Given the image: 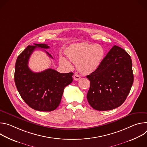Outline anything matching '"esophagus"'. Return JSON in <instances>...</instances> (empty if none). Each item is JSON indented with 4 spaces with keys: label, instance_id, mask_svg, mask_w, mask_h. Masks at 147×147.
Here are the masks:
<instances>
[{
    "label": "esophagus",
    "instance_id": "1",
    "mask_svg": "<svg viewBox=\"0 0 147 147\" xmlns=\"http://www.w3.org/2000/svg\"><path fill=\"white\" fill-rule=\"evenodd\" d=\"M80 78H81V77L80 76V75H78V74H75L74 75V76H73V78H74V80H76V81H78V80L80 79Z\"/></svg>",
    "mask_w": 147,
    "mask_h": 147
}]
</instances>
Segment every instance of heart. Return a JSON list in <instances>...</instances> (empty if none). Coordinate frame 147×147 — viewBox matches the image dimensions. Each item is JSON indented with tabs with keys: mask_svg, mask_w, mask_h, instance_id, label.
Returning <instances> with one entry per match:
<instances>
[{
	"mask_svg": "<svg viewBox=\"0 0 147 147\" xmlns=\"http://www.w3.org/2000/svg\"><path fill=\"white\" fill-rule=\"evenodd\" d=\"M66 53L69 59L77 65L80 72L88 74L95 71L99 66L104 56V49L100 45L80 42L69 47ZM60 60L65 65L70 66L66 58L61 57Z\"/></svg>",
	"mask_w": 147,
	"mask_h": 147,
	"instance_id": "b5f03b06",
	"label": "heart"
}]
</instances>
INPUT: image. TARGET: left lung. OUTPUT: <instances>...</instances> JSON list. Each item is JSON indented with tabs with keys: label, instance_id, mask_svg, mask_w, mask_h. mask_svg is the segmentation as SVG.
<instances>
[{
	"label": "left lung",
	"instance_id": "8db88e82",
	"mask_svg": "<svg viewBox=\"0 0 147 147\" xmlns=\"http://www.w3.org/2000/svg\"><path fill=\"white\" fill-rule=\"evenodd\" d=\"M87 78L90 81L87 98L91 107L100 111L115 109L125 101L133 85L131 57L115 45Z\"/></svg>",
	"mask_w": 147,
	"mask_h": 147
}]
</instances>
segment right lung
<instances>
[{"mask_svg":"<svg viewBox=\"0 0 147 147\" xmlns=\"http://www.w3.org/2000/svg\"><path fill=\"white\" fill-rule=\"evenodd\" d=\"M36 48L48 49L49 47L44 44L28 46L17 59L14 81L20 96L30 107L36 111L51 112L59 105L65 88L73 81V73H60L52 69L39 73L31 71L28 63Z\"/></svg>","mask_w":147,"mask_h":147,"instance_id":"obj_1","label":"right lung"}]
</instances>
